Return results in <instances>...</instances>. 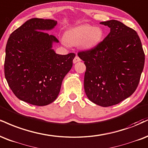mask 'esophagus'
<instances>
[{"instance_id": "obj_1", "label": "esophagus", "mask_w": 148, "mask_h": 148, "mask_svg": "<svg viewBox=\"0 0 148 148\" xmlns=\"http://www.w3.org/2000/svg\"><path fill=\"white\" fill-rule=\"evenodd\" d=\"M79 61H81V58H80L77 55H76V56H75V58H74V60H73V63H77V62H79Z\"/></svg>"}]
</instances>
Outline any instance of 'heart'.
Segmentation results:
<instances>
[{
	"label": "heart",
	"instance_id": "b5f03b06",
	"mask_svg": "<svg viewBox=\"0 0 148 148\" xmlns=\"http://www.w3.org/2000/svg\"><path fill=\"white\" fill-rule=\"evenodd\" d=\"M103 31L100 27L83 25L68 30L65 34V41L70 45L81 44L85 49H91L101 41Z\"/></svg>",
	"mask_w": 148,
	"mask_h": 148
}]
</instances>
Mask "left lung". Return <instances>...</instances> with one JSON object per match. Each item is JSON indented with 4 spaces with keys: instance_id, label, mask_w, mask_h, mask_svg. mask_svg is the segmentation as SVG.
I'll return each instance as SVG.
<instances>
[{
    "instance_id": "8db88e82",
    "label": "left lung",
    "mask_w": 148,
    "mask_h": 148,
    "mask_svg": "<svg viewBox=\"0 0 148 148\" xmlns=\"http://www.w3.org/2000/svg\"><path fill=\"white\" fill-rule=\"evenodd\" d=\"M110 32L93 48L78 52L86 71L84 89L92 102L114 106L136 90L145 63V54L134 29L116 20L101 22Z\"/></svg>"
}]
</instances>
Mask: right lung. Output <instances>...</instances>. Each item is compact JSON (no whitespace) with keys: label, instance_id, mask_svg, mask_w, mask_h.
<instances>
[{"label":"right lung","instance_id":"1","mask_svg":"<svg viewBox=\"0 0 148 148\" xmlns=\"http://www.w3.org/2000/svg\"><path fill=\"white\" fill-rule=\"evenodd\" d=\"M57 22L32 18L10 36L5 49V76L18 99L38 106L56 100L62 81L72 68L74 53L60 55L51 49L58 42L51 29Z\"/></svg>","mask_w":148,"mask_h":148}]
</instances>
